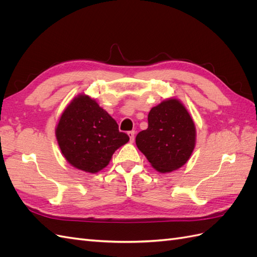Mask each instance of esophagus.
<instances>
[{"mask_svg":"<svg viewBox=\"0 0 257 257\" xmlns=\"http://www.w3.org/2000/svg\"><path fill=\"white\" fill-rule=\"evenodd\" d=\"M127 135H128V137H130L131 143H133L134 139H135V132H134V131H131V132H128Z\"/></svg>","mask_w":257,"mask_h":257,"instance_id":"obj_1","label":"esophagus"}]
</instances>
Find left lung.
<instances>
[{
  "mask_svg": "<svg viewBox=\"0 0 257 257\" xmlns=\"http://www.w3.org/2000/svg\"><path fill=\"white\" fill-rule=\"evenodd\" d=\"M195 144V124L185 106L175 97L152 107L148 114V128L136 136L137 148L161 174L182 167L191 158Z\"/></svg>",
  "mask_w": 257,
  "mask_h": 257,
  "instance_id": "obj_1",
  "label": "left lung"
}]
</instances>
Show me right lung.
Returning <instances> with one entry per match:
<instances>
[{
  "label": "right lung",
  "mask_w": 257,
  "mask_h": 257,
  "mask_svg": "<svg viewBox=\"0 0 257 257\" xmlns=\"http://www.w3.org/2000/svg\"><path fill=\"white\" fill-rule=\"evenodd\" d=\"M56 137L65 160L75 168L95 174L105 168L116 149L130 137L118 123L87 94L74 97L62 112Z\"/></svg>",
  "instance_id": "right-lung-1"
}]
</instances>
